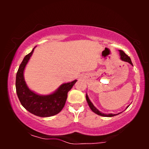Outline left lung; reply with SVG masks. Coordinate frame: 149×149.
<instances>
[{"instance_id": "1", "label": "left lung", "mask_w": 149, "mask_h": 149, "mask_svg": "<svg viewBox=\"0 0 149 149\" xmlns=\"http://www.w3.org/2000/svg\"><path fill=\"white\" fill-rule=\"evenodd\" d=\"M119 52L120 59H121V60L122 61H123V62H128V63H129V64H130L131 65H133V64H132V61H131V59H130V58L129 56H127V55H126V54H125V53H124V52H123V51H122V50H119ZM86 100H87V104H88L89 107H90V109H91V111H92L93 112V113H95V114H97V115H100V116H102V117H114V116H116V115H119L120 113H122V112H121V113H117V114H113V113L106 114V113H102V112L100 111L98 109H97L95 107V106L93 104V103L91 102L90 100H89L88 95H87V93H86ZM128 107H129V106H127V108H126L125 109H127V108H128Z\"/></svg>"}]
</instances>
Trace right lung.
<instances>
[{"instance_id": "right-lung-1", "label": "right lung", "mask_w": 149, "mask_h": 149, "mask_svg": "<svg viewBox=\"0 0 149 149\" xmlns=\"http://www.w3.org/2000/svg\"><path fill=\"white\" fill-rule=\"evenodd\" d=\"M24 57L16 74V92L22 105L30 113L40 117H48L60 113L66 103L68 92L77 80L63 83L54 92L40 95L28 87L24 79V70L29 62L34 49Z\"/></svg>"}]
</instances>
